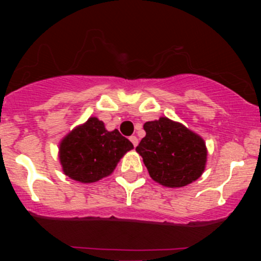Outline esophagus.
<instances>
[{
	"instance_id": "1",
	"label": "esophagus",
	"mask_w": 261,
	"mask_h": 261,
	"mask_svg": "<svg viewBox=\"0 0 261 261\" xmlns=\"http://www.w3.org/2000/svg\"><path fill=\"white\" fill-rule=\"evenodd\" d=\"M129 140L132 141V144L134 145V147H137L138 144H139V139H138L137 137H135V135H133V137L129 138Z\"/></svg>"
}]
</instances>
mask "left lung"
I'll return each instance as SVG.
<instances>
[{
	"mask_svg": "<svg viewBox=\"0 0 261 261\" xmlns=\"http://www.w3.org/2000/svg\"><path fill=\"white\" fill-rule=\"evenodd\" d=\"M135 151L151 178L166 188H183L197 180L206 165L205 142L197 133L169 117L148 121Z\"/></svg>",
	"mask_w": 261,
	"mask_h": 261,
	"instance_id": "1",
	"label": "left lung"
}]
</instances>
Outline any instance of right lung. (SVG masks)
Returning a JSON list of instances; mask_svg holds the SVG:
<instances>
[{"label":"right lung","instance_id":"right-lung-1","mask_svg":"<svg viewBox=\"0 0 261 261\" xmlns=\"http://www.w3.org/2000/svg\"><path fill=\"white\" fill-rule=\"evenodd\" d=\"M133 148L119 130H107L103 121L91 116L62 139L58 158L65 176L89 184L110 176L120 159Z\"/></svg>","mask_w":261,"mask_h":261}]
</instances>
